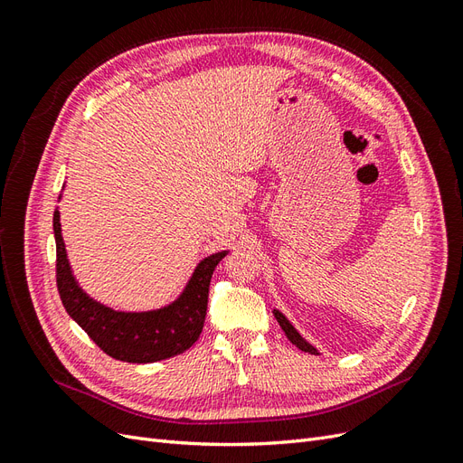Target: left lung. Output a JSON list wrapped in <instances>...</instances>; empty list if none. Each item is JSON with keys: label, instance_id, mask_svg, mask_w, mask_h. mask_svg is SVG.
Listing matches in <instances>:
<instances>
[{"label": "left lung", "instance_id": "1", "mask_svg": "<svg viewBox=\"0 0 463 463\" xmlns=\"http://www.w3.org/2000/svg\"><path fill=\"white\" fill-rule=\"evenodd\" d=\"M274 317H276V320H278V325L279 326H282V330L286 332V335H288V340L293 344V345H298L299 349H301V352H307V354H315V355H318V349L317 347H313L309 342H307L305 338H303V335L296 330V328H293V325H291V322L282 315V313H279L278 309H274Z\"/></svg>", "mask_w": 463, "mask_h": 463}]
</instances>
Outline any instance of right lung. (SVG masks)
<instances>
[{
	"mask_svg": "<svg viewBox=\"0 0 463 463\" xmlns=\"http://www.w3.org/2000/svg\"><path fill=\"white\" fill-rule=\"evenodd\" d=\"M53 237L55 255H58L55 276H58L61 303L67 315L90 335V340L104 354L128 363H154L184 354L199 340L206 317L210 278L228 250L203 259L175 301L160 309L137 313L111 309L92 299L79 286L67 259L58 208L53 213Z\"/></svg>",
	"mask_w": 463,
	"mask_h": 463,
	"instance_id": "add662e5",
	"label": "right lung"
}]
</instances>
